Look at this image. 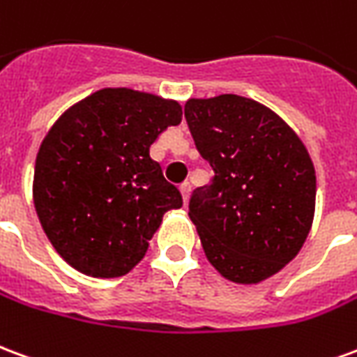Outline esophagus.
I'll return each mask as SVG.
<instances>
[{
	"label": "esophagus",
	"mask_w": 357,
	"mask_h": 357,
	"mask_svg": "<svg viewBox=\"0 0 357 357\" xmlns=\"http://www.w3.org/2000/svg\"><path fill=\"white\" fill-rule=\"evenodd\" d=\"M190 192H192V186H190L188 182H184V184H181V194H182V202H184V205L188 204Z\"/></svg>",
	"instance_id": "esophagus-1"
}]
</instances>
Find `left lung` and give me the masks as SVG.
<instances>
[{
  "label": "left lung",
  "mask_w": 357,
  "mask_h": 357,
  "mask_svg": "<svg viewBox=\"0 0 357 357\" xmlns=\"http://www.w3.org/2000/svg\"><path fill=\"white\" fill-rule=\"evenodd\" d=\"M184 118L215 171L188 205L207 261L245 285L278 274L301 251L314 220L316 171L303 140L245 96L190 98Z\"/></svg>",
  "instance_id": "obj_1"
}]
</instances>
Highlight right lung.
<instances>
[{
  "mask_svg": "<svg viewBox=\"0 0 357 357\" xmlns=\"http://www.w3.org/2000/svg\"><path fill=\"white\" fill-rule=\"evenodd\" d=\"M182 121L176 100L100 89L56 119L33 171V205L43 232L70 266L119 278L137 266L161 218L182 207L150 146Z\"/></svg>",
  "mask_w": 357,
  "mask_h": 357,
  "instance_id": "obj_1",
  "label": "right lung"
}]
</instances>
